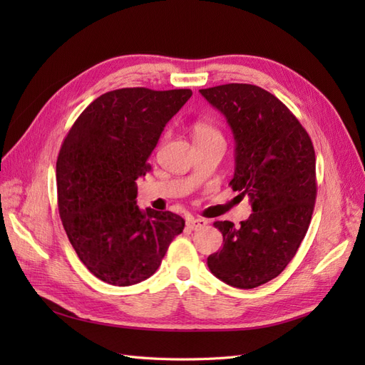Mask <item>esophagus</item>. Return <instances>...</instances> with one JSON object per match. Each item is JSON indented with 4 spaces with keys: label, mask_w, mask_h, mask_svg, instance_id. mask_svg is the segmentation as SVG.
<instances>
[{
    "label": "esophagus",
    "mask_w": 365,
    "mask_h": 365,
    "mask_svg": "<svg viewBox=\"0 0 365 365\" xmlns=\"http://www.w3.org/2000/svg\"><path fill=\"white\" fill-rule=\"evenodd\" d=\"M207 224H208L207 219H201V217H197V219L192 217V219L187 220V227H189L193 231H197V230L207 227Z\"/></svg>",
    "instance_id": "obj_1"
}]
</instances>
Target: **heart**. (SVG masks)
<instances>
[{"instance_id": "1", "label": "heart", "mask_w": 365, "mask_h": 365, "mask_svg": "<svg viewBox=\"0 0 365 365\" xmlns=\"http://www.w3.org/2000/svg\"><path fill=\"white\" fill-rule=\"evenodd\" d=\"M193 138L195 140H207V138H222L220 132L207 121H196L193 125Z\"/></svg>"}]
</instances>
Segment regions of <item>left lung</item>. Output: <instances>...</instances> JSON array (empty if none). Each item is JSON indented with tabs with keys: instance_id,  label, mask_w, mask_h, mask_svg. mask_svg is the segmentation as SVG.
I'll list each match as a JSON object with an SVG mask.
<instances>
[{
	"instance_id": "8db88e82",
	"label": "left lung",
	"mask_w": 365,
	"mask_h": 365,
	"mask_svg": "<svg viewBox=\"0 0 365 365\" xmlns=\"http://www.w3.org/2000/svg\"><path fill=\"white\" fill-rule=\"evenodd\" d=\"M200 93L233 132L230 185L252 208L239 227L216 220L224 247L207 264L224 283L252 289L282 274L307 233L317 197L314 145L289 109L260 86L227 83Z\"/></svg>"
}]
</instances>
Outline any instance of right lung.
Returning <instances> with one entry per match:
<instances>
[{
	"label": "right lung",
	"instance_id": "1",
	"mask_svg": "<svg viewBox=\"0 0 365 365\" xmlns=\"http://www.w3.org/2000/svg\"><path fill=\"white\" fill-rule=\"evenodd\" d=\"M190 90L121 88L97 97L77 117L56 161L58 207L74 251L97 279L130 286L158 269L185 220L141 210L137 180L168 121Z\"/></svg>",
	"mask_w": 365,
	"mask_h": 365
}]
</instances>
